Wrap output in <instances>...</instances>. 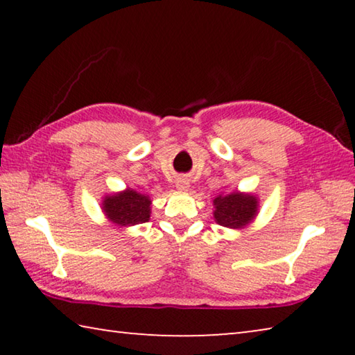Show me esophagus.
Returning a JSON list of instances; mask_svg holds the SVG:
<instances>
[{
  "label": "esophagus",
  "mask_w": 355,
  "mask_h": 355,
  "mask_svg": "<svg viewBox=\"0 0 355 355\" xmlns=\"http://www.w3.org/2000/svg\"><path fill=\"white\" fill-rule=\"evenodd\" d=\"M177 189L180 191H188L189 189V180L186 177H180L177 180Z\"/></svg>",
  "instance_id": "esophagus-1"
}]
</instances>
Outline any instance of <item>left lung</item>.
Returning a JSON list of instances; mask_svg holds the SVG:
<instances>
[{
  "label": "left lung",
  "instance_id": "obj_1",
  "mask_svg": "<svg viewBox=\"0 0 355 355\" xmlns=\"http://www.w3.org/2000/svg\"><path fill=\"white\" fill-rule=\"evenodd\" d=\"M258 202L254 196L232 192L214 199V219L219 225L241 228L255 218Z\"/></svg>",
  "mask_w": 355,
  "mask_h": 355
}]
</instances>
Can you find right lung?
Returning a JSON list of instances; mask_svg holds the SVG:
<instances>
[{
	"mask_svg": "<svg viewBox=\"0 0 355 355\" xmlns=\"http://www.w3.org/2000/svg\"><path fill=\"white\" fill-rule=\"evenodd\" d=\"M103 211L112 224L130 227L144 224L150 218V199L133 189L107 196L103 200Z\"/></svg>",
	"mask_w": 355,
	"mask_h": 355,
	"instance_id": "1",
	"label": "right lung"
}]
</instances>
